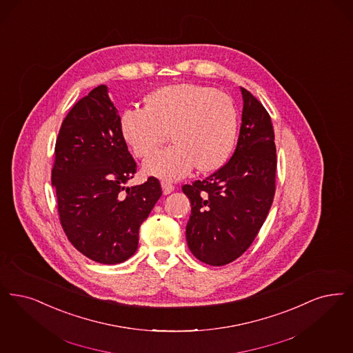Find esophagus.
<instances>
[{"instance_id":"obj_1","label":"esophagus","mask_w":353,"mask_h":353,"mask_svg":"<svg viewBox=\"0 0 353 353\" xmlns=\"http://www.w3.org/2000/svg\"><path fill=\"white\" fill-rule=\"evenodd\" d=\"M161 188H163V193L164 194H170L174 190V185L168 183V181H161Z\"/></svg>"}]
</instances>
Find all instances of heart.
<instances>
[{
    "mask_svg": "<svg viewBox=\"0 0 353 353\" xmlns=\"http://www.w3.org/2000/svg\"><path fill=\"white\" fill-rule=\"evenodd\" d=\"M238 128L232 99L209 86L168 85L155 90L145 106H131L121 118V130L137 157H147L167 141L172 145L156 152L144 170L160 179H180L197 167L209 172L222 167L231 155Z\"/></svg>",
    "mask_w": 353,
    "mask_h": 353,
    "instance_id": "heart-1",
    "label": "heart"
}]
</instances>
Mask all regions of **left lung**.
Segmentation results:
<instances>
[{
	"instance_id": "obj_1",
	"label": "left lung",
	"mask_w": 353,
	"mask_h": 353,
	"mask_svg": "<svg viewBox=\"0 0 353 353\" xmlns=\"http://www.w3.org/2000/svg\"><path fill=\"white\" fill-rule=\"evenodd\" d=\"M240 89L243 113L234 154L205 180L183 186L192 205L188 247L212 267L232 263L250 248L276 193L277 155L270 115L247 89Z\"/></svg>"
}]
</instances>
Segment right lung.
<instances>
[{
  "label": "right lung",
  "mask_w": 353,
  "mask_h": 353,
  "mask_svg": "<svg viewBox=\"0 0 353 353\" xmlns=\"http://www.w3.org/2000/svg\"><path fill=\"white\" fill-rule=\"evenodd\" d=\"M137 173L121 130V117L99 85L64 118L55 144L51 183L57 212L72 245L101 264L135 254L139 227L161 197L156 177L126 186Z\"/></svg>",
  "instance_id": "1"
}]
</instances>
